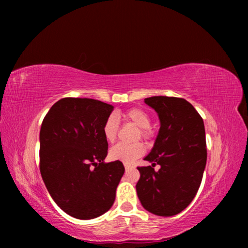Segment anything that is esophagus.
Wrapping results in <instances>:
<instances>
[{"mask_svg": "<svg viewBox=\"0 0 248 248\" xmlns=\"http://www.w3.org/2000/svg\"><path fill=\"white\" fill-rule=\"evenodd\" d=\"M132 168H134V166L130 165V164H124V170H132Z\"/></svg>", "mask_w": 248, "mask_h": 248, "instance_id": "esophagus-1", "label": "esophagus"}]
</instances>
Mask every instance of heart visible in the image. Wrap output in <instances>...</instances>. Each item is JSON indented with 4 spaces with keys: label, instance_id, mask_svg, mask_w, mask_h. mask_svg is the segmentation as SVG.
<instances>
[{
    "label": "heart",
    "instance_id": "obj_1",
    "mask_svg": "<svg viewBox=\"0 0 248 248\" xmlns=\"http://www.w3.org/2000/svg\"><path fill=\"white\" fill-rule=\"evenodd\" d=\"M123 116L125 120L131 121V123H133L138 127H140L139 136H141L144 140H150L152 138V130L149 128L150 118L148 114L144 112L143 109L138 108H130L125 110ZM118 127L119 123L117 117L113 114L109 115L105 119L102 127L104 139L109 141V143H113L116 138H117ZM145 146L141 143H118L109 149L108 155L110 160L130 164V163H133L136 159H139L140 156L143 155L145 154Z\"/></svg>",
    "mask_w": 248,
    "mask_h": 248
}]
</instances>
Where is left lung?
<instances>
[{"instance_id": "8db88e82", "label": "left lung", "mask_w": 248, "mask_h": 248, "mask_svg": "<svg viewBox=\"0 0 248 248\" xmlns=\"http://www.w3.org/2000/svg\"><path fill=\"white\" fill-rule=\"evenodd\" d=\"M145 103L159 115L161 127L144 159L152 165L138 167L136 192L147 211L172 217L192 202L202 180L207 163L203 120L186 99L155 96ZM156 164L161 166L157 172Z\"/></svg>"}]
</instances>
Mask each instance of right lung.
I'll return each mask as SVG.
<instances>
[{"label":"right lung","mask_w":248,"mask_h":248,"mask_svg":"<svg viewBox=\"0 0 248 248\" xmlns=\"http://www.w3.org/2000/svg\"><path fill=\"white\" fill-rule=\"evenodd\" d=\"M113 108L94 99L62 98L41 124V177L55 203L78 219L108 211L124 172L119 161L104 163L108 144L102 127Z\"/></svg>","instance_id":"1"}]
</instances>
